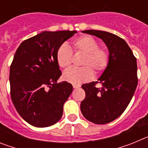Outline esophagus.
<instances>
[{"mask_svg": "<svg viewBox=\"0 0 148 148\" xmlns=\"http://www.w3.org/2000/svg\"><path fill=\"white\" fill-rule=\"evenodd\" d=\"M73 87L74 89H76V88H78V87H80V84H73Z\"/></svg>", "mask_w": 148, "mask_h": 148, "instance_id": "esophagus-1", "label": "esophagus"}]
</instances>
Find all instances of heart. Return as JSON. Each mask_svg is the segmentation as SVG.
<instances>
[{"instance_id": "obj_1", "label": "heart", "mask_w": 148, "mask_h": 148, "mask_svg": "<svg viewBox=\"0 0 148 148\" xmlns=\"http://www.w3.org/2000/svg\"><path fill=\"white\" fill-rule=\"evenodd\" d=\"M99 41L89 35H82L72 41L75 53L84 54L81 67H70L65 70L63 78L72 84H81L92 78L93 71L95 74L101 73L108 67L110 54L108 47L99 46ZM73 52L68 45L62 44L56 52V61L61 68H66L71 64Z\"/></svg>"}]
</instances>
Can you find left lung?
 Listing matches in <instances>:
<instances>
[{
  "mask_svg": "<svg viewBox=\"0 0 148 148\" xmlns=\"http://www.w3.org/2000/svg\"><path fill=\"white\" fill-rule=\"evenodd\" d=\"M100 38L110 51L108 67L98 82L82 86L86 96L81 110L88 121L104 125L119 117L130 102L138 84L136 58L124 39L100 30H84ZM101 83L102 87L96 84Z\"/></svg>",
  "mask_w": 148,
  "mask_h": 148,
  "instance_id": "left-lung-1",
  "label": "left lung"
}]
</instances>
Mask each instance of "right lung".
<instances>
[{
    "label": "right lung",
    "instance_id": "1",
    "mask_svg": "<svg viewBox=\"0 0 148 148\" xmlns=\"http://www.w3.org/2000/svg\"><path fill=\"white\" fill-rule=\"evenodd\" d=\"M76 31L43 32L27 39L17 49L10 66V94L12 103L27 122L46 127L58 122L63 107L73 92L61 75L56 61L60 45Z\"/></svg>",
    "mask_w": 148,
    "mask_h": 148
}]
</instances>
